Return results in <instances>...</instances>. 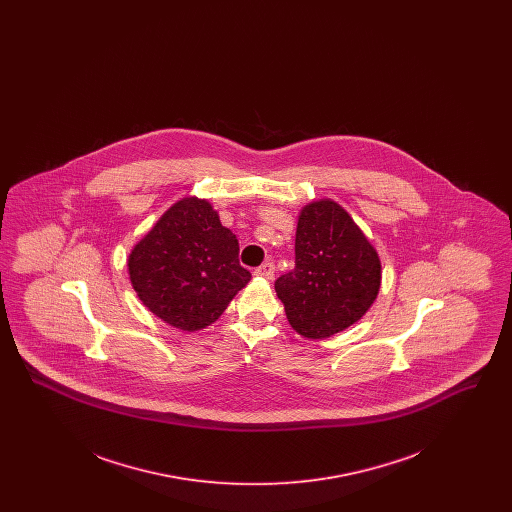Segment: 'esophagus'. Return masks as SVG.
I'll list each match as a JSON object with an SVG mask.
<instances>
[{
  "mask_svg": "<svg viewBox=\"0 0 512 512\" xmlns=\"http://www.w3.org/2000/svg\"><path fill=\"white\" fill-rule=\"evenodd\" d=\"M255 274H257V276H263V278H268V280H270V278L274 276V263H272V261H267V263H263L261 267L255 270Z\"/></svg>",
  "mask_w": 512,
  "mask_h": 512,
  "instance_id": "obj_1",
  "label": "esophagus"
}]
</instances>
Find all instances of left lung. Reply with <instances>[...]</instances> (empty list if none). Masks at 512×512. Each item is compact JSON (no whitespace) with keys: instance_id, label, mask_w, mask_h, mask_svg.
Segmentation results:
<instances>
[{"instance_id":"8db88e82","label":"left lung","mask_w":512,"mask_h":512,"mask_svg":"<svg viewBox=\"0 0 512 512\" xmlns=\"http://www.w3.org/2000/svg\"><path fill=\"white\" fill-rule=\"evenodd\" d=\"M380 259L353 219L334 201L309 203L297 222L295 267L276 278L293 330L334 336L365 315L380 290Z\"/></svg>"}]
</instances>
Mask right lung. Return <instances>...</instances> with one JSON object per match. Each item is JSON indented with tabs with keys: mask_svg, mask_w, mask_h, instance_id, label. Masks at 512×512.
<instances>
[{
	"mask_svg": "<svg viewBox=\"0 0 512 512\" xmlns=\"http://www.w3.org/2000/svg\"><path fill=\"white\" fill-rule=\"evenodd\" d=\"M238 255L240 244L217 211L188 197L174 203L132 249L128 270L151 313L194 332L215 322L251 280Z\"/></svg>",
	"mask_w": 512,
	"mask_h": 512,
	"instance_id": "obj_1",
	"label": "right lung"
}]
</instances>
